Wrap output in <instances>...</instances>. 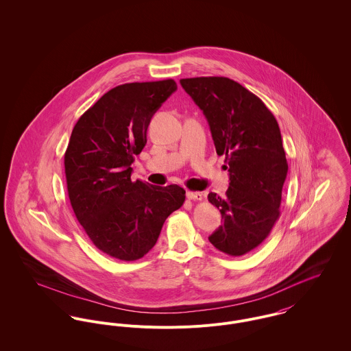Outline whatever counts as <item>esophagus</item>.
Instances as JSON below:
<instances>
[{
	"label": "esophagus",
	"instance_id": "esophagus-1",
	"mask_svg": "<svg viewBox=\"0 0 351 351\" xmlns=\"http://www.w3.org/2000/svg\"><path fill=\"white\" fill-rule=\"evenodd\" d=\"M186 197L187 199H191V201H201L202 199V194L198 193V191H187Z\"/></svg>",
	"mask_w": 351,
	"mask_h": 351
}]
</instances>
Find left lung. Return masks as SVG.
Returning <instances> with one entry per match:
<instances>
[{
  "label": "left lung",
  "mask_w": 351,
  "mask_h": 351,
  "mask_svg": "<svg viewBox=\"0 0 351 351\" xmlns=\"http://www.w3.org/2000/svg\"><path fill=\"white\" fill-rule=\"evenodd\" d=\"M180 82L204 112L217 154L228 164L226 195H208L223 219L209 241L225 254L243 256L262 243L280 218L287 161L278 122L256 94L230 78Z\"/></svg>",
  "instance_id": "8db88e82"
}]
</instances>
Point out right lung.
Returning a JSON list of instances; mask_svg holds the SVG:
<instances>
[{"label":"right lung","mask_w":351,"mask_h":351,"mask_svg":"<svg viewBox=\"0 0 351 351\" xmlns=\"http://www.w3.org/2000/svg\"><path fill=\"white\" fill-rule=\"evenodd\" d=\"M176 90L174 80L119 85L73 128L64 162L71 208L94 245L110 257H143L166 218L184 205L185 190L178 185L132 181L150 119Z\"/></svg>","instance_id":"right-lung-1"}]
</instances>
